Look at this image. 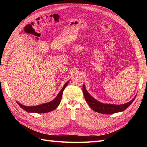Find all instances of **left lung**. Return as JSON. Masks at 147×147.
<instances>
[{"instance_id": "1", "label": "left lung", "mask_w": 147, "mask_h": 147, "mask_svg": "<svg viewBox=\"0 0 147 147\" xmlns=\"http://www.w3.org/2000/svg\"><path fill=\"white\" fill-rule=\"evenodd\" d=\"M83 92L84 98H85V100L90 107L95 112L102 114H113L115 113L122 112V111L126 110L132 103L136 98L135 97L134 99L127 102V103L121 105L105 104L100 103V102L97 101L94 98H93L91 95H90L86 91L84 84L83 86Z\"/></svg>"}]
</instances>
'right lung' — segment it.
<instances>
[{
    "label": "right lung",
    "mask_w": 147,
    "mask_h": 147,
    "mask_svg": "<svg viewBox=\"0 0 147 147\" xmlns=\"http://www.w3.org/2000/svg\"><path fill=\"white\" fill-rule=\"evenodd\" d=\"M68 83H69V82H66L65 84H64V86H63V88H62V90L59 92V94H57V96H56V98L53 100H52L50 102H48V103L43 104L40 105H37V106H33V107L25 106V105H23L20 104L19 102H17V103L22 109L24 110L25 111H26V112H28L38 113L50 112H51V111L54 110L60 104L61 98H62V96H63V91L65 89V86L67 85Z\"/></svg>",
    "instance_id": "right-lung-1"
}]
</instances>
